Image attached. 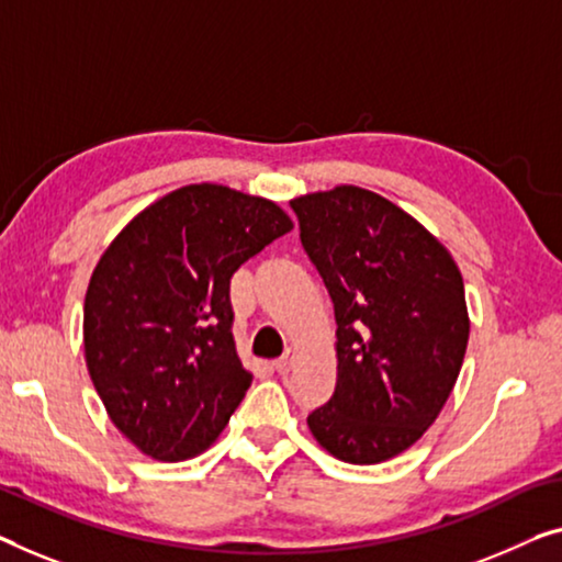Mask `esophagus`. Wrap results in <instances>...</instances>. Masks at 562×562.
<instances>
[{
	"mask_svg": "<svg viewBox=\"0 0 562 562\" xmlns=\"http://www.w3.org/2000/svg\"><path fill=\"white\" fill-rule=\"evenodd\" d=\"M292 366H295V350L288 348V350H284V356L274 361V371L284 375V373L292 371Z\"/></svg>",
	"mask_w": 562,
	"mask_h": 562,
	"instance_id": "1",
	"label": "esophagus"
}]
</instances>
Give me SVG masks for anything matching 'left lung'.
Here are the masks:
<instances>
[{
    "label": "left lung",
    "mask_w": 562,
    "mask_h": 562,
    "mask_svg": "<svg viewBox=\"0 0 562 562\" xmlns=\"http://www.w3.org/2000/svg\"><path fill=\"white\" fill-rule=\"evenodd\" d=\"M290 206L338 325V381L307 426L342 462H386L422 439L457 383L469 340L462 272L373 191L335 187Z\"/></svg>",
    "instance_id": "left-lung-1"
}]
</instances>
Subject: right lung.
<instances>
[{"label":"right lung","mask_w":562,"mask_h":562,"mask_svg":"<svg viewBox=\"0 0 562 562\" xmlns=\"http://www.w3.org/2000/svg\"><path fill=\"white\" fill-rule=\"evenodd\" d=\"M290 229L272 201L191 183L100 257L82 310L86 363L111 422L144 454L183 462L224 431L252 383L234 348L232 274Z\"/></svg>","instance_id":"1"}]
</instances>
